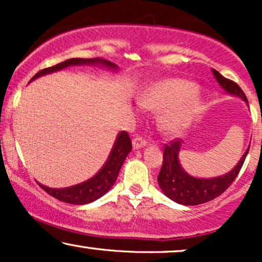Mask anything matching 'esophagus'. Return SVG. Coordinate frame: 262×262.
I'll use <instances>...</instances> for the list:
<instances>
[{"label":"esophagus","mask_w":262,"mask_h":262,"mask_svg":"<svg viewBox=\"0 0 262 262\" xmlns=\"http://www.w3.org/2000/svg\"><path fill=\"white\" fill-rule=\"evenodd\" d=\"M148 144V141L144 139L143 137H135L133 139V148L134 149H140L143 146H145Z\"/></svg>","instance_id":"obj_1"}]
</instances>
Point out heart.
Wrapping results in <instances>:
<instances>
[{"instance_id": "1", "label": "heart", "mask_w": 262, "mask_h": 262, "mask_svg": "<svg viewBox=\"0 0 262 262\" xmlns=\"http://www.w3.org/2000/svg\"><path fill=\"white\" fill-rule=\"evenodd\" d=\"M193 82L182 79H167L151 83L141 92V106L162 110L159 124L164 132L177 134L183 130L201 110V100Z\"/></svg>"}]
</instances>
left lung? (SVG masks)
I'll return each instance as SVG.
<instances>
[{
  "mask_svg": "<svg viewBox=\"0 0 262 262\" xmlns=\"http://www.w3.org/2000/svg\"><path fill=\"white\" fill-rule=\"evenodd\" d=\"M212 71L225 92L237 96L248 103L245 93L236 82L225 79L214 69ZM180 148H181V140H171L169 144H165L162 166L159 172L158 182L162 192L170 200L175 201L176 203L185 204V206H197V204L209 202L221 196L239 175V171L243 167L249 152L248 149L236 166L225 175L213 177V179H197V177L188 175L180 165Z\"/></svg>",
  "mask_w": 262,
  "mask_h": 262,
  "instance_id": "8db88e82",
  "label": "left lung"
}]
</instances>
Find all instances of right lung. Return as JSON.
Returning a JSON list of instances; mask_svg holds the SVG:
<instances>
[{"label":"right lung","instance_id":"obj_1","mask_svg":"<svg viewBox=\"0 0 262 262\" xmlns=\"http://www.w3.org/2000/svg\"><path fill=\"white\" fill-rule=\"evenodd\" d=\"M83 64H100L103 66H107L110 69H117V65L113 62L108 61V60L101 59V58H93V59H81V58H74L65 60V61L59 62V64L50 66V68L43 69L39 73H37L32 77L33 81L39 76L43 75L55 73V71L61 70V69L68 68L71 65H83ZM29 81V82H31ZM132 150V141L129 138V134L125 130H123L117 135V139L114 141V145L111 154L108 156V160L103 167L96 173L95 176L91 177L87 181L79 183V185L71 186V187L66 188H50L47 186L41 185L38 182V185L44 189L47 193L53 196L56 200L62 201V202L70 203V204H86L91 203L93 201L98 200V198L103 196L110 191L112 187L113 183L116 182L117 176H118L119 170H121L123 162H124L127 155Z\"/></svg>","mask_w":262,"mask_h":262}]
</instances>
